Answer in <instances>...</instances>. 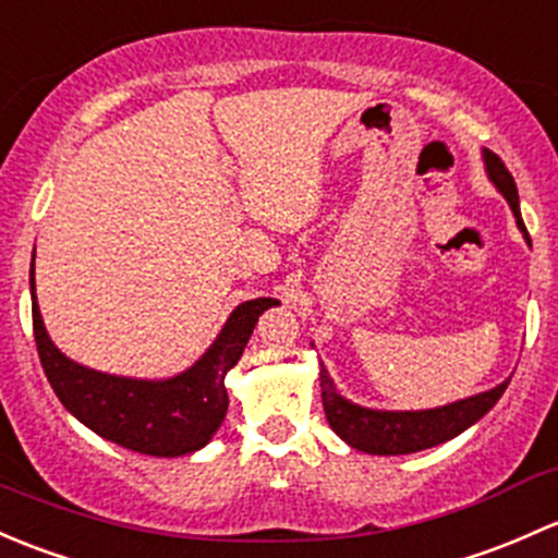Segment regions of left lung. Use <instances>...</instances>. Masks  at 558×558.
<instances>
[{
	"label": "left lung",
	"instance_id": "1",
	"mask_svg": "<svg viewBox=\"0 0 558 558\" xmlns=\"http://www.w3.org/2000/svg\"><path fill=\"white\" fill-rule=\"evenodd\" d=\"M486 171H489V180L499 187V193L508 198L510 209H513L515 222L526 233L524 220H521L519 209V191H515L513 174L508 171V166L497 158V155L486 150ZM319 384H322V405H325V416L330 422L332 433L338 438L347 440L352 449L365 451V453H413L422 449H433V446L446 444V440L457 438L459 433L470 427V424L478 422L486 411H492V405L502 398L508 381H502L499 387L489 389V392H481L475 398L459 400V403L433 408V411H371V408H360L349 400H343L341 395L332 387L330 376L322 367L319 371Z\"/></svg>",
	"mask_w": 558,
	"mask_h": 558
}]
</instances>
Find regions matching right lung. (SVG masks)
<instances>
[{
	"mask_svg": "<svg viewBox=\"0 0 558 558\" xmlns=\"http://www.w3.org/2000/svg\"><path fill=\"white\" fill-rule=\"evenodd\" d=\"M274 303L279 301L257 298L236 306L209 352L182 376L136 381L72 363L53 347L39 317L32 263L34 341L53 392L96 435L150 457H182L209 444L228 411L226 373L239 363L257 317Z\"/></svg>",
	"mask_w": 558,
	"mask_h": 558,
	"instance_id": "1",
	"label": "right lung"
}]
</instances>
